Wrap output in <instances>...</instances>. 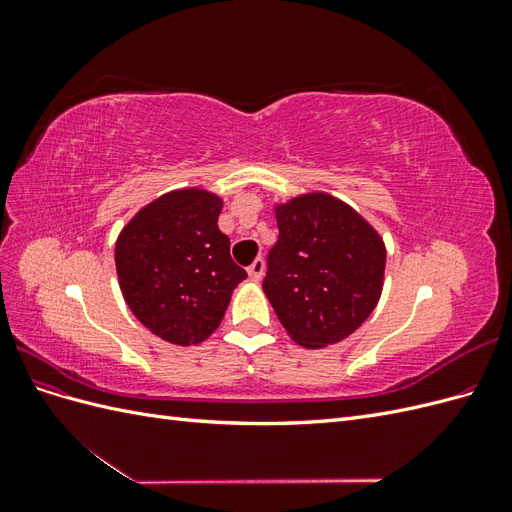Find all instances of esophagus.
Returning <instances> with one entry per match:
<instances>
[{
  "instance_id": "1",
  "label": "esophagus",
  "mask_w": 512,
  "mask_h": 512,
  "mask_svg": "<svg viewBox=\"0 0 512 512\" xmlns=\"http://www.w3.org/2000/svg\"><path fill=\"white\" fill-rule=\"evenodd\" d=\"M247 273H250V277L252 280H262V275H265V260L262 258H256L252 265H250V269H247Z\"/></svg>"
}]
</instances>
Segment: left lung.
Masks as SVG:
<instances>
[{
    "instance_id": "8db88e82",
    "label": "left lung",
    "mask_w": 512,
    "mask_h": 512,
    "mask_svg": "<svg viewBox=\"0 0 512 512\" xmlns=\"http://www.w3.org/2000/svg\"><path fill=\"white\" fill-rule=\"evenodd\" d=\"M280 237L262 282L288 335L324 348L352 335L378 305L386 247L344 200L314 192L275 205Z\"/></svg>"
}]
</instances>
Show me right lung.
I'll return each mask as SVG.
<instances>
[{
    "mask_svg": "<svg viewBox=\"0 0 512 512\" xmlns=\"http://www.w3.org/2000/svg\"><path fill=\"white\" fill-rule=\"evenodd\" d=\"M222 198L173 190L123 226L115 243L119 288L138 322L164 342L196 346L220 327L247 273L218 228Z\"/></svg>",
    "mask_w": 512,
    "mask_h": 512,
    "instance_id": "add662e5",
    "label": "right lung"
}]
</instances>
